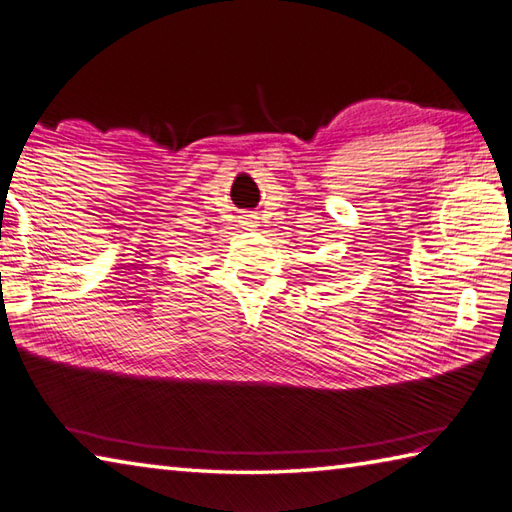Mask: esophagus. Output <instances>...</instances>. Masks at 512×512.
Returning <instances> with one entry per match:
<instances>
[{
	"instance_id": "obj_1",
	"label": "esophagus",
	"mask_w": 512,
	"mask_h": 512,
	"mask_svg": "<svg viewBox=\"0 0 512 512\" xmlns=\"http://www.w3.org/2000/svg\"><path fill=\"white\" fill-rule=\"evenodd\" d=\"M239 224H242L244 228H255L257 226V215L246 213V215H242V220H239Z\"/></svg>"
}]
</instances>
